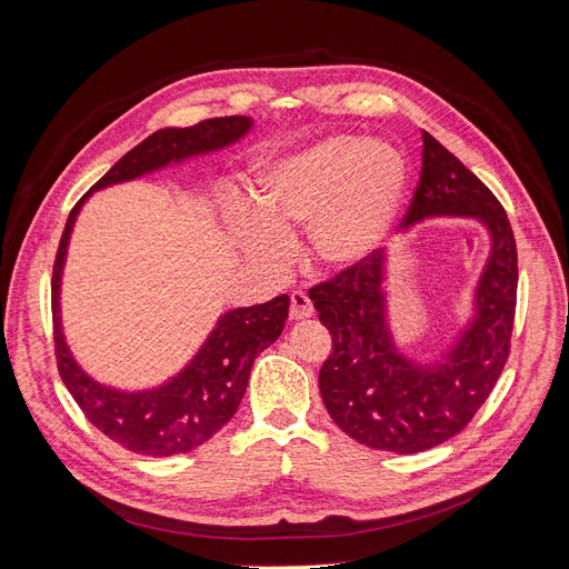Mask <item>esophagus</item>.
<instances>
[{"label": "esophagus", "mask_w": 569, "mask_h": 569, "mask_svg": "<svg viewBox=\"0 0 569 569\" xmlns=\"http://www.w3.org/2000/svg\"><path fill=\"white\" fill-rule=\"evenodd\" d=\"M313 316V302L309 300V295L302 290H295L290 295V320H305Z\"/></svg>", "instance_id": "obj_1"}]
</instances>
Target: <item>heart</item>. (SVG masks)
Returning <instances> with one entry per match:
<instances>
[{
    "label": "heart",
    "mask_w": 569,
    "mask_h": 569,
    "mask_svg": "<svg viewBox=\"0 0 569 569\" xmlns=\"http://www.w3.org/2000/svg\"><path fill=\"white\" fill-rule=\"evenodd\" d=\"M408 189V161L382 140L337 133L277 159L258 174L253 207L228 212L234 247L264 269H283L292 237L307 258L339 274L373 258L392 237Z\"/></svg>",
    "instance_id": "b5f03b06"
}]
</instances>
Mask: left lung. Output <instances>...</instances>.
<instances>
[{
	"label": "left lung",
	"instance_id": "left-lung-1",
	"mask_svg": "<svg viewBox=\"0 0 569 569\" xmlns=\"http://www.w3.org/2000/svg\"><path fill=\"white\" fill-rule=\"evenodd\" d=\"M422 177L403 230L429 219H472L489 232L463 330L433 360L406 352L390 325V256L380 251L309 292L332 335L318 376L327 412L357 442L395 455L431 450L472 420L510 355L517 307V244L502 204L431 133L422 131Z\"/></svg>",
	"mask_w": 569,
	"mask_h": 569
}]
</instances>
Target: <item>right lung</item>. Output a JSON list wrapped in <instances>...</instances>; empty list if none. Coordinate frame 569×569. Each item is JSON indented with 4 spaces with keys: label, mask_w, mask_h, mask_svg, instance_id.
<instances>
[{
    "label": "right lung",
    "mask_w": 569,
    "mask_h": 569,
    "mask_svg": "<svg viewBox=\"0 0 569 569\" xmlns=\"http://www.w3.org/2000/svg\"><path fill=\"white\" fill-rule=\"evenodd\" d=\"M253 127L251 117L232 114L204 119L187 129L168 127L152 133L119 159L78 200L62 232L52 269V325L59 376L87 415V420L136 455H187L230 422L247 392L253 360L283 332L290 297L279 295L264 305L239 307L221 313L214 330L209 332L184 369H179L157 387L119 390V387L89 376L78 365L64 337L62 277L76 219L92 193L133 182V179L159 172L168 166L219 152V149L242 140Z\"/></svg>",
    "instance_id": "add662e5"
}]
</instances>
